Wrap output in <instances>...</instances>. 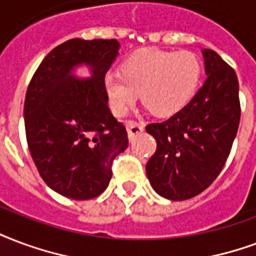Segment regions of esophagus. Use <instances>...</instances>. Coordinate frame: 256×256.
Here are the masks:
<instances>
[{
    "instance_id": "esophagus-1",
    "label": "esophagus",
    "mask_w": 256,
    "mask_h": 256,
    "mask_svg": "<svg viewBox=\"0 0 256 256\" xmlns=\"http://www.w3.org/2000/svg\"><path fill=\"white\" fill-rule=\"evenodd\" d=\"M126 128H128V138L134 137L136 134H140L144 132V124L142 123L134 122V120H128L126 122Z\"/></svg>"
}]
</instances>
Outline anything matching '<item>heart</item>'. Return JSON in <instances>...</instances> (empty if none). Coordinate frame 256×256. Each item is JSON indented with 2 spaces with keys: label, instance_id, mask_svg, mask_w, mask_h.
I'll return each instance as SVG.
<instances>
[{
  "label": "heart",
  "instance_id": "1",
  "mask_svg": "<svg viewBox=\"0 0 256 256\" xmlns=\"http://www.w3.org/2000/svg\"><path fill=\"white\" fill-rule=\"evenodd\" d=\"M202 73L200 58L190 51L144 48L124 60L118 72L103 77L111 111L122 116L137 100L158 116L178 112L196 92Z\"/></svg>",
  "mask_w": 256,
  "mask_h": 256
}]
</instances>
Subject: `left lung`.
<instances>
[{
  "label": "left lung",
  "instance_id": "8db88e82",
  "mask_svg": "<svg viewBox=\"0 0 256 256\" xmlns=\"http://www.w3.org/2000/svg\"><path fill=\"white\" fill-rule=\"evenodd\" d=\"M206 80L188 103L146 132L157 149L146 164L148 179L158 196L190 200L216 180L224 168L240 122L239 81L213 50L204 48Z\"/></svg>",
  "mask_w": 256,
  "mask_h": 256
}]
</instances>
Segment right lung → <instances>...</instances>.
<instances>
[{
  "mask_svg": "<svg viewBox=\"0 0 256 256\" xmlns=\"http://www.w3.org/2000/svg\"><path fill=\"white\" fill-rule=\"evenodd\" d=\"M119 47L115 39H70L47 54L28 85L24 123L32 160L47 186L66 198L99 196L114 158L128 145L103 88ZM82 64L90 79L72 74Z\"/></svg>",
  "mask_w": 256,
  "mask_h": 256,
  "instance_id": "1",
  "label": "right lung"
}]
</instances>
